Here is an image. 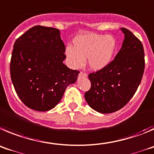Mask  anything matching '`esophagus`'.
Segmentation results:
<instances>
[{
    "label": "esophagus",
    "instance_id": "esophagus-1",
    "mask_svg": "<svg viewBox=\"0 0 154 154\" xmlns=\"http://www.w3.org/2000/svg\"><path fill=\"white\" fill-rule=\"evenodd\" d=\"M87 77V74H86L85 72L80 71V73H79V75H78L79 78H82V77Z\"/></svg>",
    "mask_w": 154,
    "mask_h": 154
}]
</instances>
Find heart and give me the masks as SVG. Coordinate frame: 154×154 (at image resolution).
Returning <instances> with one entry per match:
<instances>
[{
	"mask_svg": "<svg viewBox=\"0 0 154 154\" xmlns=\"http://www.w3.org/2000/svg\"><path fill=\"white\" fill-rule=\"evenodd\" d=\"M116 49L117 41L113 36L88 33L77 36L73 48L66 49V55L73 68L83 67L87 58L89 67L100 70L110 63Z\"/></svg>",
	"mask_w": 154,
	"mask_h": 154,
	"instance_id": "1",
	"label": "heart"
}]
</instances>
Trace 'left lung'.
Listing matches in <instances>:
<instances>
[{
    "instance_id": "8db88e82",
    "label": "left lung",
    "mask_w": 154,
    "mask_h": 154,
    "mask_svg": "<svg viewBox=\"0 0 154 154\" xmlns=\"http://www.w3.org/2000/svg\"><path fill=\"white\" fill-rule=\"evenodd\" d=\"M122 48L104 68L88 75L91 89L84 97L94 110L110 113L124 107L134 97L144 71V51L141 41L131 31L122 27Z\"/></svg>"
}]
</instances>
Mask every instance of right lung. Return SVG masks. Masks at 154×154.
Listing matches in <instances>:
<instances>
[{
    "label": "right lung",
    "mask_w": 154,
    "mask_h": 154,
    "mask_svg": "<svg viewBox=\"0 0 154 154\" xmlns=\"http://www.w3.org/2000/svg\"><path fill=\"white\" fill-rule=\"evenodd\" d=\"M65 45L60 30L34 26L14 44L10 71L15 91L27 107L37 111L53 109L67 86L76 82L79 70L63 63Z\"/></svg>",
    "instance_id": "right-lung-1"
}]
</instances>
